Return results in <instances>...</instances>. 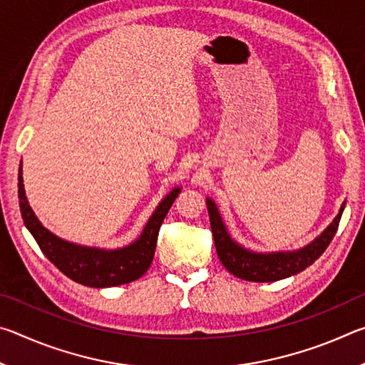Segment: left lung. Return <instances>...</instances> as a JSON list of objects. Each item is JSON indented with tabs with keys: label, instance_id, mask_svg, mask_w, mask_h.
Instances as JSON below:
<instances>
[{
	"label": "left lung",
	"instance_id": "8db88e82",
	"mask_svg": "<svg viewBox=\"0 0 365 365\" xmlns=\"http://www.w3.org/2000/svg\"><path fill=\"white\" fill-rule=\"evenodd\" d=\"M211 230L217 250V256L224 267L235 277L248 282H277L288 279V277L299 274L309 265H312L324 255L327 246L335 237L338 230L339 219L344 211L346 202L339 207L335 219L325 230L312 240L311 243L293 251H272L259 252L245 248L235 240L225 225L224 219L219 212V207L211 197H206Z\"/></svg>",
	"mask_w": 365,
	"mask_h": 365
}]
</instances>
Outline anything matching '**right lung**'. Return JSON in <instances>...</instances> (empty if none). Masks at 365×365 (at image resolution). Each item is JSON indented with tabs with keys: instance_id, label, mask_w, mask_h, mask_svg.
<instances>
[{
	"instance_id": "right-lung-1",
	"label": "right lung",
	"mask_w": 365,
	"mask_h": 365,
	"mask_svg": "<svg viewBox=\"0 0 365 365\" xmlns=\"http://www.w3.org/2000/svg\"><path fill=\"white\" fill-rule=\"evenodd\" d=\"M17 188H19V206L24 224L38 243L43 255L69 279L91 288H108L130 283L140 279L150 269L160 224L168 215L172 202L182 191L180 187H175L160 200L137 240L122 248L106 250L67 242L41 224L29 205L24 188L22 163L19 165Z\"/></svg>"
}]
</instances>
